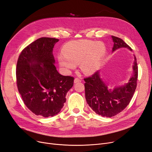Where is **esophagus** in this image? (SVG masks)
I'll use <instances>...</instances> for the list:
<instances>
[{
    "instance_id": "esophagus-1",
    "label": "esophagus",
    "mask_w": 152,
    "mask_h": 152,
    "mask_svg": "<svg viewBox=\"0 0 152 152\" xmlns=\"http://www.w3.org/2000/svg\"><path fill=\"white\" fill-rule=\"evenodd\" d=\"M80 82H81V79H79V78H77V77H76V78L75 79V80H74V83H80Z\"/></svg>"
}]
</instances>
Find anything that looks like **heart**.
I'll return each instance as SVG.
<instances>
[{
	"instance_id": "1",
	"label": "heart",
	"mask_w": 152,
	"mask_h": 152,
	"mask_svg": "<svg viewBox=\"0 0 152 152\" xmlns=\"http://www.w3.org/2000/svg\"><path fill=\"white\" fill-rule=\"evenodd\" d=\"M105 53V47L102 43L83 39L66 44L63 53L58 55V60L65 70L73 69L80 63L84 73L91 74L99 66Z\"/></svg>"
}]
</instances>
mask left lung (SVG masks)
<instances>
[{
    "instance_id": "obj_1",
    "label": "left lung",
    "mask_w": 152,
    "mask_h": 152,
    "mask_svg": "<svg viewBox=\"0 0 152 152\" xmlns=\"http://www.w3.org/2000/svg\"><path fill=\"white\" fill-rule=\"evenodd\" d=\"M112 38L114 42L113 51L121 48H127L132 51L121 38L114 36H112ZM133 70V75L127 84L113 89H109L99 71L84 78L85 96L89 106L97 114L103 117H111L120 113L130 103L137 88L138 66L135 56Z\"/></svg>"
}]
</instances>
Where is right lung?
<instances>
[{
  "label": "right lung",
  "mask_w": 152,
  "mask_h": 152,
  "mask_svg": "<svg viewBox=\"0 0 152 152\" xmlns=\"http://www.w3.org/2000/svg\"><path fill=\"white\" fill-rule=\"evenodd\" d=\"M58 39L42 37L20 54L16 69L17 85L25 105L37 115L54 116L60 113L74 77L60 75L54 64L53 50Z\"/></svg>",
  "instance_id": "add662e5"
}]
</instances>
